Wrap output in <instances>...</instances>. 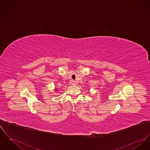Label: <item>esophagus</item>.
<instances>
[{
  "mask_svg": "<svg viewBox=\"0 0 150 150\" xmlns=\"http://www.w3.org/2000/svg\"><path fill=\"white\" fill-rule=\"evenodd\" d=\"M71 84L72 85H75V84H75V82L74 81H72Z\"/></svg>",
  "mask_w": 150,
  "mask_h": 150,
  "instance_id": "obj_1",
  "label": "esophagus"
}]
</instances>
